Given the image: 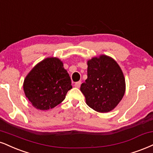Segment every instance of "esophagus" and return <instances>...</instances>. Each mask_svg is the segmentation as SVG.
Instances as JSON below:
<instances>
[{
  "label": "esophagus",
  "instance_id": "1",
  "mask_svg": "<svg viewBox=\"0 0 153 153\" xmlns=\"http://www.w3.org/2000/svg\"><path fill=\"white\" fill-rule=\"evenodd\" d=\"M81 81H78V82H76L75 83V87H76V88H80V85H81Z\"/></svg>",
  "mask_w": 153,
  "mask_h": 153
}]
</instances>
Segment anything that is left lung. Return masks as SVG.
Wrapping results in <instances>:
<instances>
[{
    "mask_svg": "<svg viewBox=\"0 0 153 153\" xmlns=\"http://www.w3.org/2000/svg\"><path fill=\"white\" fill-rule=\"evenodd\" d=\"M80 91L90 108L100 113L114 109L122 100L126 81L120 68L113 58L106 56L88 61V78Z\"/></svg>",
    "mask_w": 153,
    "mask_h": 153,
    "instance_id": "obj_1",
    "label": "left lung"
}]
</instances>
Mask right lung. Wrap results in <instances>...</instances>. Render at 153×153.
Segmentation results:
<instances>
[{
  "instance_id": "obj_1",
  "label": "right lung",
  "mask_w": 153,
  "mask_h": 153,
  "mask_svg": "<svg viewBox=\"0 0 153 153\" xmlns=\"http://www.w3.org/2000/svg\"><path fill=\"white\" fill-rule=\"evenodd\" d=\"M72 88L71 80L62 62L48 58L35 66L24 80L25 96L35 108L49 110L65 99Z\"/></svg>"
}]
</instances>
